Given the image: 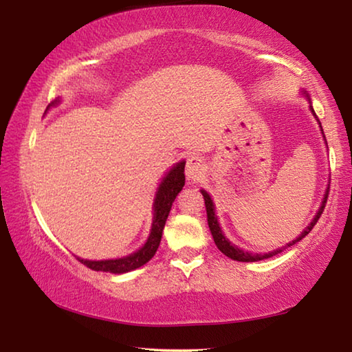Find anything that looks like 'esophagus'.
<instances>
[{"mask_svg":"<svg viewBox=\"0 0 352 352\" xmlns=\"http://www.w3.org/2000/svg\"><path fill=\"white\" fill-rule=\"evenodd\" d=\"M206 172V163L205 160L199 157V155H192L186 162V177L188 180H199Z\"/></svg>","mask_w":352,"mask_h":352,"instance_id":"1","label":"esophagus"}]
</instances>
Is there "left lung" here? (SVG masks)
Returning a JSON list of instances; mask_svg holds the SVG:
<instances>
[{"mask_svg": "<svg viewBox=\"0 0 352 352\" xmlns=\"http://www.w3.org/2000/svg\"><path fill=\"white\" fill-rule=\"evenodd\" d=\"M311 110H312V113L315 115V111H314L312 107H311ZM327 190H329V189H327ZM201 194H204V199H205V206H206V214H208V225H210L211 234H212V237H214V242H216L217 248H219L220 252H222L225 256H228V258L234 259V261H239V262H254V261H262V259L272 258V256H275V254H278V253H281V252H283V248L292 247V245H294V243L300 242V241L302 239V237H305V236H307L309 233H311L312 228L315 226V223L318 222V219L321 217V214H323V211H324V206H326V201H327V194H329V192H326L324 199H323V204H321L320 210H318V212H317V216H315V219L312 220L311 225H309L307 228H306L305 231H302L300 237H296L295 241L289 242L287 245L283 247V248H278V250H275V252L264 253V254H253V253L243 252V250L234 247L233 243H231L228 239H226V237L222 234V230H220V226H219L217 217H216V212H214V204H212L211 197H210V195H208V192H205V190H201Z\"/></svg>", "mask_w": 352, "mask_h": 352, "instance_id": "8db88e82", "label": "left lung"}]
</instances>
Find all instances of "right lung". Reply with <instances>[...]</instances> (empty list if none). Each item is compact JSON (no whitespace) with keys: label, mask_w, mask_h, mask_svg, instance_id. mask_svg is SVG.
Listing matches in <instances>:
<instances>
[{"label":"right lung","mask_w":352,"mask_h":352,"mask_svg":"<svg viewBox=\"0 0 352 352\" xmlns=\"http://www.w3.org/2000/svg\"><path fill=\"white\" fill-rule=\"evenodd\" d=\"M57 100L52 102L54 105ZM184 186V162L178 163L169 170V174L164 177L157 192V199L153 204V223L151 230V236H148L144 247L140 248L138 252L126 256V258L119 259H109V261H87L77 258V261L82 262L83 265H87L88 269L96 270V272H109V273H126L130 270L138 269V267L144 265L146 262L153 258V254L157 253L160 242H162L163 230L168 220L169 211L172 208V204L177 197V194L180 192Z\"/></svg>","instance_id":"add662e5"}]
</instances>
